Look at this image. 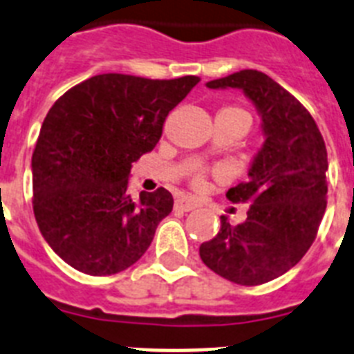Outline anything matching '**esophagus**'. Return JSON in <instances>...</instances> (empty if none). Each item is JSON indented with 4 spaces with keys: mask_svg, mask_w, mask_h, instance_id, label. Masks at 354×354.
<instances>
[{
    "mask_svg": "<svg viewBox=\"0 0 354 354\" xmlns=\"http://www.w3.org/2000/svg\"><path fill=\"white\" fill-rule=\"evenodd\" d=\"M174 207H176L178 211H192V209H196L198 203L192 200V198H178L176 202H174Z\"/></svg>",
    "mask_w": 354,
    "mask_h": 354,
    "instance_id": "34e87169",
    "label": "esophagus"
}]
</instances>
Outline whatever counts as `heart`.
I'll return each instance as SVG.
<instances>
[{
	"instance_id": "obj_1",
	"label": "heart",
	"mask_w": 354,
	"mask_h": 354,
	"mask_svg": "<svg viewBox=\"0 0 354 354\" xmlns=\"http://www.w3.org/2000/svg\"><path fill=\"white\" fill-rule=\"evenodd\" d=\"M203 180H205V174H203V172H198L196 176L192 178V183H194V185H202Z\"/></svg>"
}]
</instances>
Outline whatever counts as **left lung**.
I'll use <instances>...</instances> for the list:
<instances>
[{"label":"left lung","instance_id":"obj_1","mask_svg":"<svg viewBox=\"0 0 354 354\" xmlns=\"http://www.w3.org/2000/svg\"><path fill=\"white\" fill-rule=\"evenodd\" d=\"M236 87L261 114L266 143L249 180L231 187L232 203H251L243 223L222 229L200 245L211 271L240 286L281 277L304 258L317 238L327 205V149L317 122L291 93L260 71H240L207 83Z\"/></svg>","mask_w":354,"mask_h":354}]
</instances>
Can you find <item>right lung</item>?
Returning a JSON list of instances; mask_svg holds the SVG:
<instances>
[{
	"label": "right lung",
	"instance_id": "1",
	"mask_svg": "<svg viewBox=\"0 0 354 354\" xmlns=\"http://www.w3.org/2000/svg\"><path fill=\"white\" fill-rule=\"evenodd\" d=\"M198 82L97 74L50 107L32 152L34 216L76 271L116 274L149 249L174 200L163 187L131 198L129 172L156 147L167 114Z\"/></svg>",
	"mask_w": 354,
	"mask_h": 354
}]
</instances>
